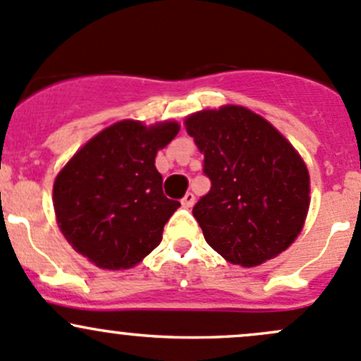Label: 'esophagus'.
<instances>
[{"mask_svg":"<svg viewBox=\"0 0 361 361\" xmlns=\"http://www.w3.org/2000/svg\"><path fill=\"white\" fill-rule=\"evenodd\" d=\"M194 202H195V195L192 194V192H187V194H185V197L181 199V204H183L185 207H192L194 206Z\"/></svg>","mask_w":361,"mask_h":361,"instance_id":"obj_1","label":"esophagus"}]
</instances>
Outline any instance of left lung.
<instances>
[{"label": "left lung", "instance_id": "8db88e82", "mask_svg": "<svg viewBox=\"0 0 361 361\" xmlns=\"http://www.w3.org/2000/svg\"><path fill=\"white\" fill-rule=\"evenodd\" d=\"M185 126L211 181L192 211L207 245L243 267L288 248L309 209L307 167L292 145L243 106L194 113Z\"/></svg>", "mask_w": 361, "mask_h": 361}]
</instances>
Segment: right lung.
<instances>
[{"mask_svg":"<svg viewBox=\"0 0 361 361\" xmlns=\"http://www.w3.org/2000/svg\"><path fill=\"white\" fill-rule=\"evenodd\" d=\"M180 130L123 120L101 130L57 174L54 209L73 250L101 269H129L162 241L180 202L162 192L155 155Z\"/></svg>","mask_w":361,"mask_h":361,"instance_id":"right-lung-1","label":"right lung"}]
</instances>
